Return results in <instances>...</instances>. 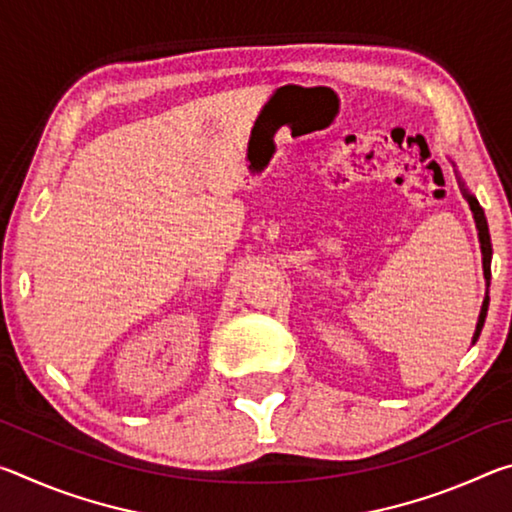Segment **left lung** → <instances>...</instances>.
<instances>
[{"instance_id": "obj_1", "label": "left lung", "mask_w": 512, "mask_h": 512, "mask_svg": "<svg viewBox=\"0 0 512 512\" xmlns=\"http://www.w3.org/2000/svg\"><path fill=\"white\" fill-rule=\"evenodd\" d=\"M454 164V162H452ZM456 167V164H454ZM458 173V171H456ZM458 183L463 187V196L467 198V203H470V210L474 216V223H476V230H479V244H481V257H483V277H485V298H483V305H481V314L479 320H476V329H474V336H472V345L479 339L483 323H485V316H488V305H490V296H488V287H490V262H492V244H490V230H488V221H485V214H483V207L476 201V196L467 189L465 180L461 178V173H458Z\"/></svg>"}]
</instances>
